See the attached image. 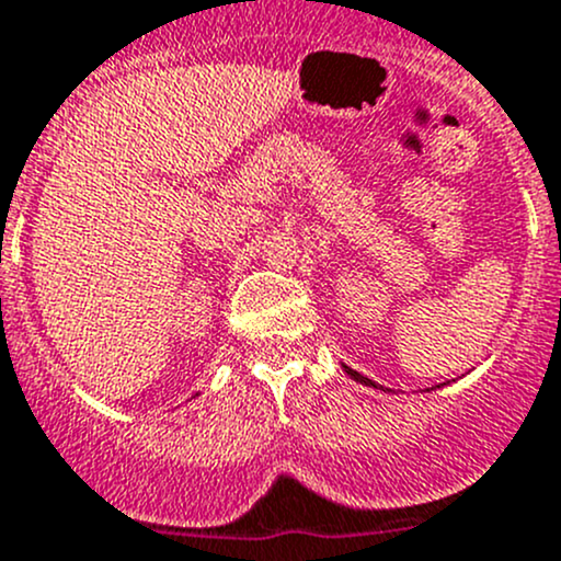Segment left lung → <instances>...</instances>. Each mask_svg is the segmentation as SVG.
Here are the masks:
<instances>
[{
    "label": "left lung",
    "mask_w": 561,
    "mask_h": 561,
    "mask_svg": "<svg viewBox=\"0 0 561 561\" xmlns=\"http://www.w3.org/2000/svg\"><path fill=\"white\" fill-rule=\"evenodd\" d=\"M344 371H347V377L350 380H355V382H360V386H369V388H380L382 390V386H377V382H371L369 377H364V375H358V371L355 369H350V366H342Z\"/></svg>",
    "instance_id": "8db88e82"
}]
</instances>
